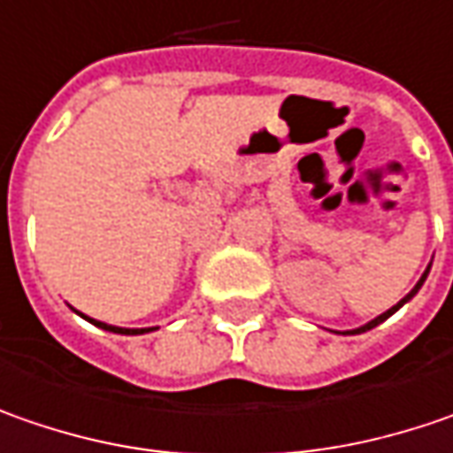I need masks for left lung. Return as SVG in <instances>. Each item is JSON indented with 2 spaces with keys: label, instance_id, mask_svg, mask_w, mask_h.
Returning a JSON list of instances; mask_svg holds the SVG:
<instances>
[{
  "label": "left lung",
  "instance_id": "1",
  "mask_svg": "<svg viewBox=\"0 0 453 453\" xmlns=\"http://www.w3.org/2000/svg\"><path fill=\"white\" fill-rule=\"evenodd\" d=\"M428 271H431V264H428V268L423 271V276H421V279H418V284L413 286V288H411V291L405 294V296H403V299H401V302H398V304L390 306V309H388V311H383L380 317H375V319H370L367 325L357 326V329H347V332H340V334H360V332H367V329H372V326L383 325V322H385V319H388V317H393V314H395V311H398V309H401V306H403L405 302H411V299H413V296L418 294V288H421L423 281H426V276H428Z\"/></svg>",
  "mask_w": 453,
  "mask_h": 453
}]
</instances>
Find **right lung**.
Returning <instances> with one entry per match:
<instances>
[{
  "label": "right lung",
  "instance_id": "right-lung-1",
  "mask_svg": "<svg viewBox=\"0 0 453 453\" xmlns=\"http://www.w3.org/2000/svg\"><path fill=\"white\" fill-rule=\"evenodd\" d=\"M81 314V311H78ZM83 319H88L90 325L101 326V329H106V332H113V334H144V332H151V329H157V326H144V329H124V326H113V325H106V322H98V319H90L83 314Z\"/></svg>",
  "mask_w": 453,
  "mask_h": 453
}]
</instances>
